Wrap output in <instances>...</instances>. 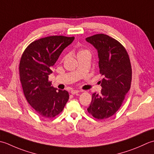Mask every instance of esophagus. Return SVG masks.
Returning a JSON list of instances; mask_svg holds the SVG:
<instances>
[{"label": "esophagus", "instance_id": "esophagus-1", "mask_svg": "<svg viewBox=\"0 0 154 154\" xmlns=\"http://www.w3.org/2000/svg\"><path fill=\"white\" fill-rule=\"evenodd\" d=\"M79 92H80L79 90H71V94H72L74 95V94H76L78 93Z\"/></svg>", "mask_w": 154, "mask_h": 154}]
</instances>
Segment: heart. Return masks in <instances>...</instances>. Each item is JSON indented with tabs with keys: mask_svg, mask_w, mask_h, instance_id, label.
<instances>
[{
	"mask_svg": "<svg viewBox=\"0 0 154 154\" xmlns=\"http://www.w3.org/2000/svg\"><path fill=\"white\" fill-rule=\"evenodd\" d=\"M86 52H89L88 51H86V50H81V51H80L79 52H78V56L81 55V54H84V53H86Z\"/></svg>",
	"mask_w": 154,
	"mask_h": 154,
	"instance_id": "b5f03b06",
	"label": "heart"
}]
</instances>
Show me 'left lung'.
I'll use <instances>...</instances> for the list:
<instances>
[{
    "mask_svg": "<svg viewBox=\"0 0 154 154\" xmlns=\"http://www.w3.org/2000/svg\"><path fill=\"white\" fill-rule=\"evenodd\" d=\"M86 40L98 51L100 74L103 76L101 92L93 94L87 110L93 117L102 120L118 110L130 89V60L124 47L106 34H95Z\"/></svg>",
    "mask_w": 154,
    "mask_h": 154,
    "instance_id": "8db88e82",
    "label": "left lung"
}]
</instances>
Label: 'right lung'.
I'll list each match as a JSON object with an SVG mask.
<instances>
[{
    "instance_id": "obj_1",
    "label": "right lung",
    "mask_w": 154,
    "mask_h": 154,
    "mask_svg": "<svg viewBox=\"0 0 154 154\" xmlns=\"http://www.w3.org/2000/svg\"><path fill=\"white\" fill-rule=\"evenodd\" d=\"M74 37L51 36L32 42L25 49L20 61L19 73L24 94L38 114L54 118L64 108L69 99L66 90L52 86L48 76L51 67Z\"/></svg>"
}]
</instances>
